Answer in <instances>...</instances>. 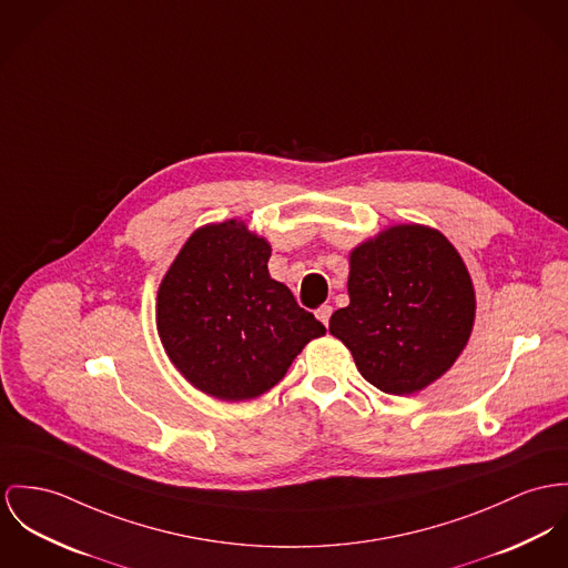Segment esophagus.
<instances>
[{"label": "esophagus", "mask_w": 568, "mask_h": 568, "mask_svg": "<svg viewBox=\"0 0 568 568\" xmlns=\"http://www.w3.org/2000/svg\"><path fill=\"white\" fill-rule=\"evenodd\" d=\"M315 315H317V320H320L324 326H328V320H331V315H333V306L322 305L315 311Z\"/></svg>", "instance_id": "obj_1"}]
</instances>
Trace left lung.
<instances>
[{"instance_id":"left-lung-1","label":"left lung","mask_w":568,"mask_h":568,"mask_svg":"<svg viewBox=\"0 0 568 568\" xmlns=\"http://www.w3.org/2000/svg\"><path fill=\"white\" fill-rule=\"evenodd\" d=\"M349 305L331 317L361 376L381 392H422L463 352L476 294L456 248L433 229L399 224L352 251Z\"/></svg>"}]
</instances>
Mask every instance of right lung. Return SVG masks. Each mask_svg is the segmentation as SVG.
<instances>
[{
    "mask_svg": "<svg viewBox=\"0 0 568 568\" xmlns=\"http://www.w3.org/2000/svg\"><path fill=\"white\" fill-rule=\"evenodd\" d=\"M270 246L229 220L192 233L158 292V331L203 393L242 402L270 392L324 324L267 274Z\"/></svg>",
    "mask_w": 568,
    "mask_h": 568,
    "instance_id": "1",
    "label": "right lung"
}]
</instances>
